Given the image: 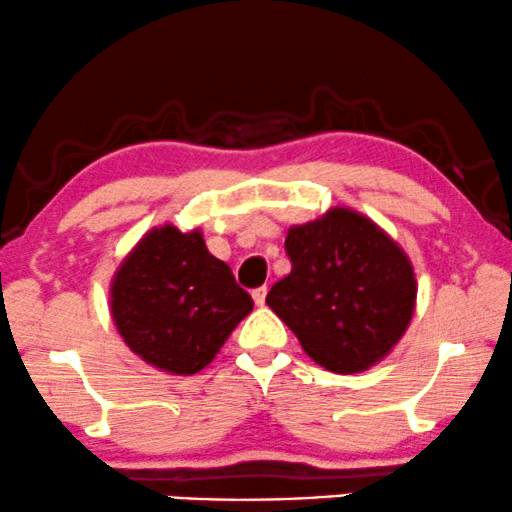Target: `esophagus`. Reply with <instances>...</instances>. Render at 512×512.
<instances>
[{
  "label": "esophagus",
  "instance_id": "obj_1",
  "mask_svg": "<svg viewBox=\"0 0 512 512\" xmlns=\"http://www.w3.org/2000/svg\"><path fill=\"white\" fill-rule=\"evenodd\" d=\"M266 294H268V287L263 285V287H256V290L251 292V297H254V302L258 306H263V304H266Z\"/></svg>",
  "mask_w": 512,
  "mask_h": 512
}]
</instances>
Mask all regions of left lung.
<instances>
[{
	"label": "left lung",
	"mask_w": 512,
	"mask_h": 512,
	"mask_svg": "<svg viewBox=\"0 0 512 512\" xmlns=\"http://www.w3.org/2000/svg\"><path fill=\"white\" fill-rule=\"evenodd\" d=\"M285 249L290 275L270 287L266 304L333 374H362L393 352L410 328L417 278L405 249L347 206L292 225Z\"/></svg>",
	"instance_id": "8db88e82"
}]
</instances>
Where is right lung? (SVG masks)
<instances>
[{
	"instance_id": "obj_1",
	"label": "right lung",
	"mask_w": 512,
	"mask_h": 512,
	"mask_svg": "<svg viewBox=\"0 0 512 512\" xmlns=\"http://www.w3.org/2000/svg\"><path fill=\"white\" fill-rule=\"evenodd\" d=\"M254 299L203 242L201 227H153L124 256L110 282V314L138 359L172 376L213 362Z\"/></svg>"
}]
</instances>
